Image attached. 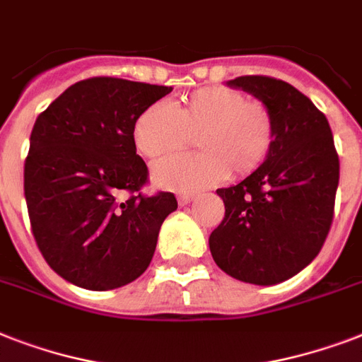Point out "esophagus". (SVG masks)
Returning a JSON list of instances; mask_svg holds the SVG:
<instances>
[{
  "mask_svg": "<svg viewBox=\"0 0 362 362\" xmlns=\"http://www.w3.org/2000/svg\"><path fill=\"white\" fill-rule=\"evenodd\" d=\"M193 199H195V195H193V193H178V203L180 204L192 203Z\"/></svg>",
  "mask_w": 362,
  "mask_h": 362,
  "instance_id": "obj_1",
  "label": "esophagus"
}]
</instances>
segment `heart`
<instances>
[{
  "mask_svg": "<svg viewBox=\"0 0 362 362\" xmlns=\"http://www.w3.org/2000/svg\"><path fill=\"white\" fill-rule=\"evenodd\" d=\"M133 142L144 158L158 159L189 146L193 136L201 152L180 153L153 165V182L161 187L195 192L231 175H253L270 158L276 127L263 101L246 99L238 90L209 86L178 103L158 101L133 122Z\"/></svg>",
  "mask_w": 362,
  "mask_h": 362,
  "instance_id": "heart-1",
  "label": "heart"
}]
</instances>
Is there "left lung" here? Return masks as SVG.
<instances>
[{"mask_svg":"<svg viewBox=\"0 0 362 362\" xmlns=\"http://www.w3.org/2000/svg\"><path fill=\"white\" fill-rule=\"evenodd\" d=\"M227 84L269 107L276 139L261 169L218 189L226 216L210 235V252L233 278L272 286L300 272L325 244L340 161L325 115L297 88L264 75Z\"/></svg>","mask_w":362,"mask_h":362,"instance_id":"1","label":"left lung"}]
</instances>
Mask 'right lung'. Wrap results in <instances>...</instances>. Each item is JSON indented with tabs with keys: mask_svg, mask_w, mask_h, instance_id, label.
<instances>
[{
	"mask_svg": "<svg viewBox=\"0 0 362 362\" xmlns=\"http://www.w3.org/2000/svg\"><path fill=\"white\" fill-rule=\"evenodd\" d=\"M173 92L116 76L69 86L37 116L24 163L31 233L50 269L90 291L136 280L152 261L175 193L144 195L133 122ZM122 192L130 197L119 201Z\"/></svg>",
	"mask_w": 362,
	"mask_h": 362,
	"instance_id": "1",
	"label": "right lung"
}]
</instances>
